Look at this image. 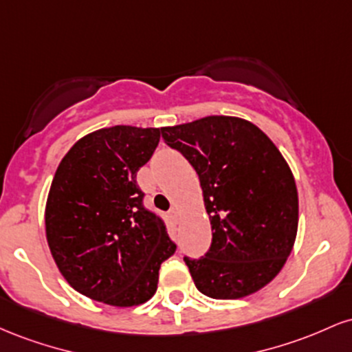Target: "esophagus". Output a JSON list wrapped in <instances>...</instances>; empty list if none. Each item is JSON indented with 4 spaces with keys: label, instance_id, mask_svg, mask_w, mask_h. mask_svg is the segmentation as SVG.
Segmentation results:
<instances>
[{
    "label": "esophagus",
    "instance_id": "obj_1",
    "mask_svg": "<svg viewBox=\"0 0 352 352\" xmlns=\"http://www.w3.org/2000/svg\"><path fill=\"white\" fill-rule=\"evenodd\" d=\"M168 213H170V217H172L175 221L180 220V212H179V208H177V207L170 208V212H168Z\"/></svg>",
    "mask_w": 352,
    "mask_h": 352
}]
</instances>
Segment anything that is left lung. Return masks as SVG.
Here are the masks:
<instances>
[{"instance_id":"1","label":"left lung","mask_w":352,"mask_h":352,"mask_svg":"<svg viewBox=\"0 0 352 352\" xmlns=\"http://www.w3.org/2000/svg\"><path fill=\"white\" fill-rule=\"evenodd\" d=\"M165 144L195 168L212 245L185 256L197 289L215 300L256 293L281 272L298 232L292 168L270 137L240 117L208 116L164 127Z\"/></svg>"}]
</instances>
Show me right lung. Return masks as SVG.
Wrapping results in <instances>:
<instances>
[{
  "label": "right lung",
  "instance_id": "1",
  "mask_svg": "<svg viewBox=\"0 0 352 352\" xmlns=\"http://www.w3.org/2000/svg\"><path fill=\"white\" fill-rule=\"evenodd\" d=\"M160 132L99 129L72 145L54 173L44 213L47 245L60 274L91 300L142 305L157 292L160 265L175 253L135 180Z\"/></svg>",
  "mask_w": 352,
  "mask_h": 352
}]
</instances>
